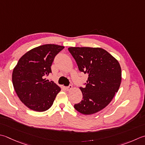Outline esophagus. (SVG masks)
<instances>
[{
	"mask_svg": "<svg viewBox=\"0 0 145 145\" xmlns=\"http://www.w3.org/2000/svg\"><path fill=\"white\" fill-rule=\"evenodd\" d=\"M72 89V85H69V86H68V87H66V89L67 90H70Z\"/></svg>",
	"mask_w": 145,
	"mask_h": 145,
	"instance_id": "1",
	"label": "esophagus"
}]
</instances>
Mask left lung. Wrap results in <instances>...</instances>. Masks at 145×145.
Segmentation results:
<instances>
[{
  "label": "left lung",
  "instance_id": "obj_1",
  "mask_svg": "<svg viewBox=\"0 0 145 145\" xmlns=\"http://www.w3.org/2000/svg\"><path fill=\"white\" fill-rule=\"evenodd\" d=\"M69 52L78 70L88 74L86 87H80L83 98L74 108L83 114H92L108 105L118 92L121 69L117 59L103 48L70 47Z\"/></svg>",
  "mask_w": 145,
  "mask_h": 145
}]
</instances>
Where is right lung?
<instances>
[{
  "label": "right lung",
  "instance_id": "obj_1",
  "mask_svg": "<svg viewBox=\"0 0 145 145\" xmlns=\"http://www.w3.org/2000/svg\"><path fill=\"white\" fill-rule=\"evenodd\" d=\"M64 46L48 44L33 48L19 59L12 72L14 90L28 108L43 112L52 106L60 91L53 81L45 76L52 73V65L56 55Z\"/></svg>",
  "mask_w": 145,
  "mask_h": 145
}]
</instances>
